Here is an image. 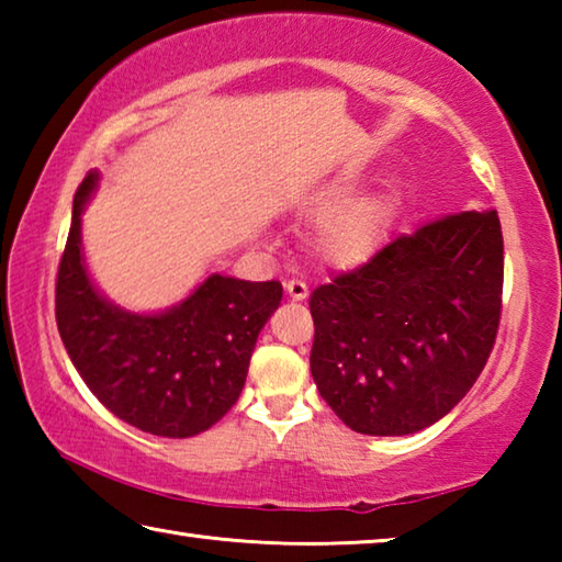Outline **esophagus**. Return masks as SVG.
<instances>
[{
	"mask_svg": "<svg viewBox=\"0 0 562 562\" xmlns=\"http://www.w3.org/2000/svg\"><path fill=\"white\" fill-rule=\"evenodd\" d=\"M284 292H288L294 302H300V300H304L310 294L307 284H304L302 280H288V282H284Z\"/></svg>",
	"mask_w": 562,
	"mask_h": 562,
	"instance_id": "obj_1",
	"label": "esophagus"
}]
</instances>
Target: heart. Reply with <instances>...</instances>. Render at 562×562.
Returning a JSON list of instances; mask_svg holds the SVG:
<instances>
[{
	"mask_svg": "<svg viewBox=\"0 0 562 562\" xmlns=\"http://www.w3.org/2000/svg\"><path fill=\"white\" fill-rule=\"evenodd\" d=\"M357 173H339L312 188L300 201L310 215H319L312 227V250L329 268L351 270L374 258L392 217L384 193H359Z\"/></svg>",
	"mask_w": 562,
	"mask_h": 562,
	"instance_id": "1",
	"label": "heart"
}]
</instances>
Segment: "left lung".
<instances>
[{"instance_id":"1","label":"left lung","mask_w":562,"mask_h":562,"mask_svg":"<svg viewBox=\"0 0 562 562\" xmlns=\"http://www.w3.org/2000/svg\"><path fill=\"white\" fill-rule=\"evenodd\" d=\"M496 211H465L396 237L310 297V369L351 431L406 436L461 402L501 319Z\"/></svg>"}]
</instances>
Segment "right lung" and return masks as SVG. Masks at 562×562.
Masks as SVG:
<instances>
[{"label":"right lung","instance_id":"right-lung-1","mask_svg":"<svg viewBox=\"0 0 562 562\" xmlns=\"http://www.w3.org/2000/svg\"><path fill=\"white\" fill-rule=\"evenodd\" d=\"M99 170L74 195L69 240L56 278V325L76 372L123 422L188 439L231 412L240 396L260 329L282 300L280 282L213 272L173 307L131 312L93 282L81 245V215Z\"/></svg>","mask_w":562,"mask_h":562}]
</instances>
